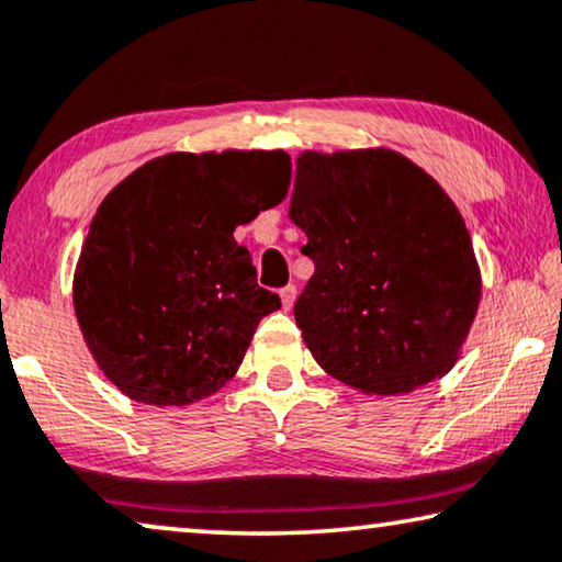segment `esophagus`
I'll use <instances>...</instances> for the list:
<instances>
[{
  "mask_svg": "<svg viewBox=\"0 0 562 562\" xmlns=\"http://www.w3.org/2000/svg\"><path fill=\"white\" fill-rule=\"evenodd\" d=\"M279 296H281V306L289 312V308L294 306V301H296V286H283L279 291Z\"/></svg>",
  "mask_w": 562,
  "mask_h": 562,
  "instance_id": "34e87169",
  "label": "esophagus"
}]
</instances>
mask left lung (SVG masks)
<instances>
[{
    "label": "left lung",
    "mask_w": 562,
    "mask_h": 562,
    "mask_svg": "<svg viewBox=\"0 0 562 562\" xmlns=\"http://www.w3.org/2000/svg\"><path fill=\"white\" fill-rule=\"evenodd\" d=\"M289 215L314 261L294 316L331 378L401 395L457 364L482 273L467 223L434 177L393 149L304 151Z\"/></svg>",
    "instance_id": "8db88e82"
}]
</instances>
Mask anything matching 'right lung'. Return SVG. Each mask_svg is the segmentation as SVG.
Returning <instances> with one entry per match:
<instances>
[{"mask_svg": "<svg viewBox=\"0 0 562 562\" xmlns=\"http://www.w3.org/2000/svg\"><path fill=\"white\" fill-rule=\"evenodd\" d=\"M283 151H175L105 194L72 276V306L103 375L146 405H187L238 372L281 308L233 231L286 198Z\"/></svg>", "mask_w": 562, "mask_h": 562, "instance_id": "1", "label": "right lung"}]
</instances>
